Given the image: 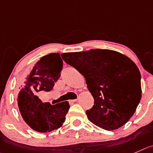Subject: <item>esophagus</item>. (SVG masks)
Segmentation results:
<instances>
[{"instance_id": "34e87169", "label": "esophagus", "mask_w": 153, "mask_h": 153, "mask_svg": "<svg viewBox=\"0 0 153 153\" xmlns=\"http://www.w3.org/2000/svg\"><path fill=\"white\" fill-rule=\"evenodd\" d=\"M77 101V99H74V100H70V103H74Z\"/></svg>"}]
</instances>
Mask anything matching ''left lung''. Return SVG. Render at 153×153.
Segmentation results:
<instances>
[{"label":"left lung","instance_id":"left-lung-1","mask_svg":"<svg viewBox=\"0 0 153 153\" xmlns=\"http://www.w3.org/2000/svg\"><path fill=\"white\" fill-rule=\"evenodd\" d=\"M62 57L82 74L94 97V105L86 111L88 120L107 131L126 124L141 98V76L137 65L110 49L66 52Z\"/></svg>","mask_w":153,"mask_h":153}]
</instances>
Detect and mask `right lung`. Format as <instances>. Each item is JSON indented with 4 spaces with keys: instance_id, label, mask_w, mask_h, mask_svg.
Instances as JSON below:
<instances>
[{
    "instance_id": "add662e5",
    "label": "right lung",
    "mask_w": 153,
    "mask_h": 153,
    "mask_svg": "<svg viewBox=\"0 0 153 153\" xmlns=\"http://www.w3.org/2000/svg\"><path fill=\"white\" fill-rule=\"evenodd\" d=\"M63 61L59 53L42 57L34 65L18 95V106L22 116L33 130L49 132L59 128L65 120L70 108L68 101L51 105L43 103L39 91H50L61 76Z\"/></svg>"
}]
</instances>
